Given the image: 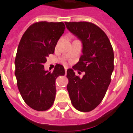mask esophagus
Listing matches in <instances>:
<instances>
[{
  "instance_id": "34e87169",
  "label": "esophagus",
  "mask_w": 133,
  "mask_h": 133,
  "mask_svg": "<svg viewBox=\"0 0 133 133\" xmlns=\"http://www.w3.org/2000/svg\"><path fill=\"white\" fill-rule=\"evenodd\" d=\"M67 69H68V68H67V67H65V74H66V71H67Z\"/></svg>"
}]
</instances>
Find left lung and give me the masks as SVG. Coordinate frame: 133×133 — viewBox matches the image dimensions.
I'll use <instances>...</instances> for the list:
<instances>
[{
	"instance_id": "1",
	"label": "left lung",
	"mask_w": 133,
	"mask_h": 133,
	"mask_svg": "<svg viewBox=\"0 0 133 133\" xmlns=\"http://www.w3.org/2000/svg\"><path fill=\"white\" fill-rule=\"evenodd\" d=\"M68 30L83 43V55L75 68L85 72L81 79L67 70V90L76 109L90 112L99 105L106 94L114 70V52L105 33L90 22H65Z\"/></svg>"
}]
</instances>
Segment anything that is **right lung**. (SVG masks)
<instances>
[{
	"mask_svg": "<svg viewBox=\"0 0 133 133\" xmlns=\"http://www.w3.org/2000/svg\"><path fill=\"white\" fill-rule=\"evenodd\" d=\"M65 29L63 22L40 21L32 24L22 35L15 60V74L20 94L33 109H49L56 98V79L65 75L64 67L56 65L52 72L44 70L49 54Z\"/></svg>",
	"mask_w": 133,
	"mask_h": 133,
	"instance_id": "1",
	"label": "right lung"
}]
</instances>
